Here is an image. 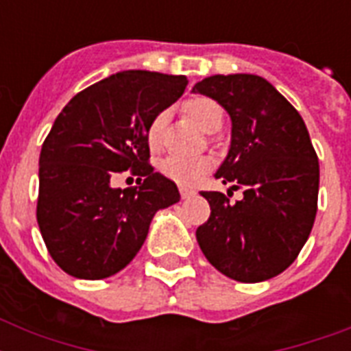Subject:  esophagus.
I'll use <instances>...</instances> for the list:
<instances>
[{
    "mask_svg": "<svg viewBox=\"0 0 351 351\" xmlns=\"http://www.w3.org/2000/svg\"><path fill=\"white\" fill-rule=\"evenodd\" d=\"M193 195H195V191L193 189H187V187H180V197L186 200V198H191Z\"/></svg>",
    "mask_w": 351,
    "mask_h": 351,
    "instance_id": "34e87169",
    "label": "esophagus"
}]
</instances>
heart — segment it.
<instances>
[{
    "label": "heart",
    "mask_w": 351,
    "mask_h": 351,
    "mask_svg": "<svg viewBox=\"0 0 351 351\" xmlns=\"http://www.w3.org/2000/svg\"><path fill=\"white\" fill-rule=\"evenodd\" d=\"M186 111L189 117L197 121L200 129L213 132L220 129L224 112L222 107L211 98L197 96L186 104ZM165 121H167V111H160L149 121L147 125V143L151 149H158L162 143ZM160 173L167 176L169 180L180 184V186H193L213 167V160L209 156H182V154H169L160 162Z\"/></svg>",
    "instance_id": "obj_1"
}]
</instances>
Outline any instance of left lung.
I'll list each match as a JSON object with an SVG mask.
<instances>
[{
  "instance_id": "1",
  "label": "left lung",
  "mask_w": 351,
  "mask_h": 351,
  "mask_svg": "<svg viewBox=\"0 0 351 351\" xmlns=\"http://www.w3.org/2000/svg\"><path fill=\"white\" fill-rule=\"evenodd\" d=\"M193 90L219 101L231 118L230 153L215 176L245 187L234 204L224 193L202 191L211 215L197 230L198 245L233 280L277 277L293 264L317 215L319 160L304 120L255 74H215Z\"/></svg>"
}]
</instances>
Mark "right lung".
I'll use <instances>...</instances> for the list:
<instances>
[{"label": "right lung", "mask_w": 351, "mask_h": 351, "mask_svg": "<svg viewBox=\"0 0 351 351\" xmlns=\"http://www.w3.org/2000/svg\"><path fill=\"white\" fill-rule=\"evenodd\" d=\"M186 76L121 71L74 96L40 153L36 219L52 261L76 278L111 277L134 258L158 209L180 200L149 164L147 125L175 104ZM132 169L138 186L112 188Z\"/></svg>", "instance_id": "1"}]
</instances>
